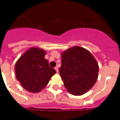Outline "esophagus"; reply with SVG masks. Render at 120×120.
<instances>
[{
	"instance_id": "esophagus-1",
	"label": "esophagus",
	"mask_w": 120,
	"mask_h": 120,
	"mask_svg": "<svg viewBox=\"0 0 120 120\" xmlns=\"http://www.w3.org/2000/svg\"><path fill=\"white\" fill-rule=\"evenodd\" d=\"M55 70H56V71L57 73H58V72H59V70H58V68L57 67H55Z\"/></svg>"
}]
</instances>
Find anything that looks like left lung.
<instances>
[{
  "instance_id": "8db88e82",
  "label": "left lung",
  "mask_w": 120,
  "mask_h": 120,
  "mask_svg": "<svg viewBox=\"0 0 120 120\" xmlns=\"http://www.w3.org/2000/svg\"><path fill=\"white\" fill-rule=\"evenodd\" d=\"M59 75L64 85L72 95L80 96L93 88L98 77V65L87 50L75 46L61 55Z\"/></svg>"
}]
</instances>
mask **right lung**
Segmentation results:
<instances>
[{
  "mask_svg": "<svg viewBox=\"0 0 120 120\" xmlns=\"http://www.w3.org/2000/svg\"><path fill=\"white\" fill-rule=\"evenodd\" d=\"M45 52L38 48H31L19 58L15 66L17 79L25 90L38 93L48 84L56 73L50 67L44 58Z\"/></svg>",
  "mask_w": 120,
  "mask_h": 120,
  "instance_id": "add662e5",
  "label": "right lung"
}]
</instances>
